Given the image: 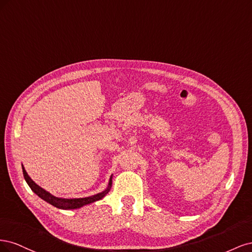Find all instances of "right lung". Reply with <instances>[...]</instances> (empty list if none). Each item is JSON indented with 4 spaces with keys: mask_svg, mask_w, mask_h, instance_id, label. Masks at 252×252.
<instances>
[{
    "mask_svg": "<svg viewBox=\"0 0 252 252\" xmlns=\"http://www.w3.org/2000/svg\"><path fill=\"white\" fill-rule=\"evenodd\" d=\"M23 168V174H24V178L25 181L27 182V184L29 185V187L32 188V191L39 195L41 199H43L44 201H46L47 203L51 204L52 206H55L57 208L60 209H75V208H80L84 205H87L90 203H94L95 201L101 200L102 197L105 196L106 193H108L109 189L111 187V179L109 181V186L108 188L105 190V191L101 192V193H97L95 195L93 196H88V197H81V199H60V197H57L55 195L50 194L49 192H47L46 190H44L43 188H41L39 185H36L35 183L30 179L29 175L27 174L26 170L24 169V167L22 166Z\"/></svg>",
    "mask_w": 252,
    "mask_h": 252,
    "instance_id": "add662e5",
    "label": "right lung"
}]
</instances>
